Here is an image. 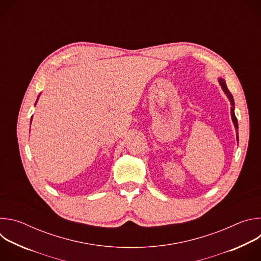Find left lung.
Returning <instances> with one entry per match:
<instances>
[{
    "label": "left lung",
    "mask_w": 261,
    "mask_h": 261,
    "mask_svg": "<svg viewBox=\"0 0 261 261\" xmlns=\"http://www.w3.org/2000/svg\"><path fill=\"white\" fill-rule=\"evenodd\" d=\"M219 83H220V85H221V87H222L223 91L225 92V94L227 95V97H228V98H229V100H230V103H231V105H232V107H231V118H232V122H233V124H234L236 129H239L238 120H237V117H236V115H234V107H233V105H234V100H233V97H232L231 93L229 92V90L227 89V86H226V84H225V81H224V80L220 79V80H219ZM237 138H238V140H239V133H238V130H237Z\"/></svg>",
    "instance_id": "8db88e82"
}]
</instances>
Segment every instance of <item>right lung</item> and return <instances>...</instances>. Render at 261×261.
Listing matches in <instances>:
<instances>
[{
	"mask_svg": "<svg viewBox=\"0 0 261 261\" xmlns=\"http://www.w3.org/2000/svg\"><path fill=\"white\" fill-rule=\"evenodd\" d=\"M31 121H32V120H31Z\"/></svg>",
	"mask_w": 261,
	"mask_h": 261,
	"instance_id": "add662e5",
	"label": "right lung"
}]
</instances>
